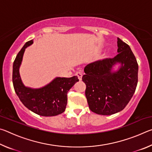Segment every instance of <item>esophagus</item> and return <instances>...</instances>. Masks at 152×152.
<instances>
[{
  "label": "esophagus",
  "mask_w": 152,
  "mask_h": 152,
  "mask_svg": "<svg viewBox=\"0 0 152 152\" xmlns=\"http://www.w3.org/2000/svg\"><path fill=\"white\" fill-rule=\"evenodd\" d=\"M76 75L77 76V77H78V78L79 79V80L80 81L82 80V74L80 72H77L76 73Z\"/></svg>",
  "instance_id": "esophagus-1"
}]
</instances>
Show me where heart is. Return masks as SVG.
I'll use <instances>...</instances> for the list:
<instances>
[{
  "instance_id": "obj_1",
  "label": "heart",
  "mask_w": 152,
  "mask_h": 152,
  "mask_svg": "<svg viewBox=\"0 0 152 152\" xmlns=\"http://www.w3.org/2000/svg\"><path fill=\"white\" fill-rule=\"evenodd\" d=\"M109 56H110L109 53L105 52L104 54L102 55V59H107V58H109Z\"/></svg>"
}]
</instances>
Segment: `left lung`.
<instances>
[{
	"mask_svg": "<svg viewBox=\"0 0 152 152\" xmlns=\"http://www.w3.org/2000/svg\"><path fill=\"white\" fill-rule=\"evenodd\" d=\"M118 55L94 61L84 68L82 81L90 109L96 114L120 112L130 101L137 87L138 64L129 46L117 38ZM118 65L116 70L114 67Z\"/></svg>",
	"mask_w": 152,
	"mask_h": 152,
	"instance_id": "obj_1",
	"label": "left lung"
}]
</instances>
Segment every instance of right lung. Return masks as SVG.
Masks as SVG:
<instances>
[{"instance_id":"add662e5","label":"right lung","mask_w":152,"mask_h":152,"mask_svg":"<svg viewBox=\"0 0 152 152\" xmlns=\"http://www.w3.org/2000/svg\"><path fill=\"white\" fill-rule=\"evenodd\" d=\"M33 43V40L25 43L14 61L12 83L15 91L22 103L32 112L43 117L56 116L65 110L68 92L79 80L76 76L71 78L56 77L41 88L25 86L20 78L19 69L25 49Z\"/></svg>"}]
</instances>
